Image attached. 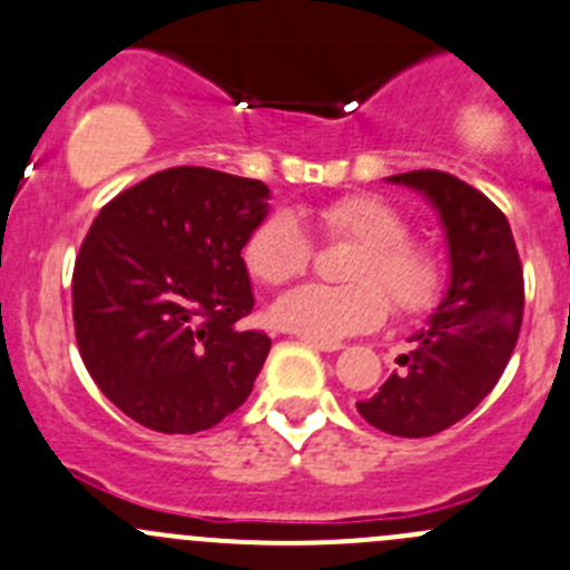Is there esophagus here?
Masks as SVG:
<instances>
[{
  "mask_svg": "<svg viewBox=\"0 0 570 570\" xmlns=\"http://www.w3.org/2000/svg\"><path fill=\"white\" fill-rule=\"evenodd\" d=\"M303 342H308V345H312V347H317V351H323V353H336V351H342V345H340V342L308 340V336H303Z\"/></svg>",
  "mask_w": 570,
  "mask_h": 570,
  "instance_id": "1",
  "label": "esophagus"
}]
</instances>
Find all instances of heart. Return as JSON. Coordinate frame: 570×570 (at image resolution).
I'll return each instance as SVG.
<instances>
[{
    "label": "heart",
    "instance_id": "heart-1",
    "mask_svg": "<svg viewBox=\"0 0 570 570\" xmlns=\"http://www.w3.org/2000/svg\"><path fill=\"white\" fill-rule=\"evenodd\" d=\"M325 239L353 242L342 278L347 286L303 284L273 303V323L308 340L340 342L375 331L390 314H420L443 292V262L423 242L409 239V223L375 195H347L317 212ZM314 256L306 228L292 212H275L247 242V267L262 284L278 286L308 269Z\"/></svg>",
    "mask_w": 570,
    "mask_h": 570
}]
</instances>
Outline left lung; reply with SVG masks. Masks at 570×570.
Masks as SVG:
<instances>
[{
  "label": "left lung",
  "instance_id": "1",
  "mask_svg": "<svg viewBox=\"0 0 570 570\" xmlns=\"http://www.w3.org/2000/svg\"><path fill=\"white\" fill-rule=\"evenodd\" d=\"M432 203L449 242L451 278L438 312L409 336L379 392L356 403L395 438H432L471 414L499 384L523 317V269L504 214L465 180L438 169L392 175Z\"/></svg>",
  "mask_w": 570,
  "mask_h": 570
}]
</instances>
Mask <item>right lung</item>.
I'll return each mask as SVG.
<instances>
[{
  "label": "right lung",
  "mask_w": 570,
  "mask_h": 570,
  "mask_svg": "<svg viewBox=\"0 0 570 570\" xmlns=\"http://www.w3.org/2000/svg\"><path fill=\"white\" fill-rule=\"evenodd\" d=\"M262 180L173 167L116 195L82 239L71 278L86 370L127 417L206 432L247 401L269 336L242 247L267 217Z\"/></svg>",
  "instance_id": "obj_1"
}]
</instances>
